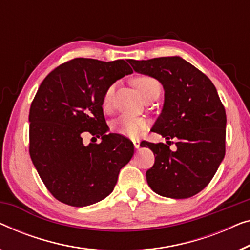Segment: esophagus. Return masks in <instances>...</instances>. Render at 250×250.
<instances>
[{
    "instance_id": "obj_1",
    "label": "esophagus",
    "mask_w": 250,
    "mask_h": 250,
    "mask_svg": "<svg viewBox=\"0 0 250 250\" xmlns=\"http://www.w3.org/2000/svg\"><path fill=\"white\" fill-rule=\"evenodd\" d=\"M140 140H133V144H134V147H135V149H139L140 147Z\"/></svg>"
}]
</instances>
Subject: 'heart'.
<instances>
[{"mask_svg": "<svg viewBox=\"0 0 250 250\" xmlns=\"http://www.w3.org/2000/svg\"><path fill=\"white\" fill-rule=\"evenodd\" d=\"M134 84H135L136 89L139 90V92L141 93V96H142L143 98L152 89L160 86L159 82L155 80V79L146 77V75L136 78L135 80H134ZM114 90L115 85L113 84L106 90V92H104L103 98V107L104 109H108V108L110 107ZM147 127H149V123H147L146 119H144L142 117L133 116V115H122V116L118 117L116 121H114L113 125H111V128H113L114 132L122 134V135L124 136L131 137V139H136V137L142 135V134L146 131Z\"/></svg>", "mask_w": 250, "mask_h": 250, "instance_id": "1", "label": "heart"}]
</instances>
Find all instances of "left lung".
Listing matches in <instances>:
<instances>
[{
  "label": "left lung",
  "instance_id": "left-lung-1",
  "mask_svg": "<svg viewBox=\"0 0 250 250\" xmlns=\"http://www.w3.org/2000/svg\"><path fill=\"white\" fill-rule=\"evenodd\" d=\"M137 73L152 77L165 90V103L152 132L167 140L143 146L154 153L146 171L151 189L161 196L188 198L208 185L226 154V110L214 84L179 56L128 60ZM176 140L171 151L170 139Z\"/></svg>",
  "mask_w": 250,
  "mask_h": 250
}]
</instances>
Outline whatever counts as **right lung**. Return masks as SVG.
<instances>
[{
  "mask_svg": "<svg viewBox=\"0 0 250 250\" xmlns=\"http://www.w3.org/2000/svg\"><path fill=\"white\" fill-rule=\"evenodd\" d=\"M132 73L124 60L74 59L39 86L29 111V153L47 189L62 203L82 208L104 200L132 159L133 143L106 133L103 110L106 90ZM84 132L101 136L102 142L84 146Z\"/></svg>",
  "mask_w": 250,
  "mask_h": 250,
  "instance_id": "right-lung-1",
  "label": "right lung"
}]
</instances>
